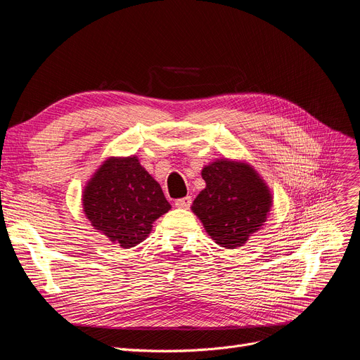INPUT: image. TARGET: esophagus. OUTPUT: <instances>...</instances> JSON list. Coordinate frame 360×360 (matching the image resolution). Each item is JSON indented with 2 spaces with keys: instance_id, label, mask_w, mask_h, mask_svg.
<instances>
[{
  "instance_id": "obj_1",
  "label": "esophagus",
  "mask_w": 360,
  "mask_h": 360,
  "mask_svg": "<svg viewBox=\"0 0 360 360\" xmlns=\"http://www.w3.org/2000/svg\"><path fill=\"white\" fill-rule=\"evenodd\" d=\"M193 200L191 197H184V198H179L175 201V205L178 207V209H190Z\"/></svg>"
}]
</instances>
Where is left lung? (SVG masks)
Wrapping results in <instances>:
<instances>
[{"label": "left lung", "mask_w": 360, "mask_h": 360, "mask_svg": "<svg viewBox=\"0 0 360 360\" xmlns=\"http://www.w3.org/2000/svg\"><path fill=\"white\" fill-rule=\"evenodd\" d=\"M201 176L205 188L194 200L193 213L220 247H242L270 216L273 194L267 182L248 162L226 158L205 165Z\"/></svg>", "instance_id": "obj_1"}]
</instances>
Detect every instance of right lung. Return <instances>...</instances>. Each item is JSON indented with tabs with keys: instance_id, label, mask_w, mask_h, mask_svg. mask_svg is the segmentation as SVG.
Wrapping results in <instances>:
<instances>
[{
	"instance_id": "add662e5",
	"label": "right lung",
	"mask_w": 360,
	"mask_h": 360,
	"mask_svg": "<svg viewBox=\"0 0 360 360\" xmlns=\"http://www.w3.org/2000/svg\"><path fill=\"white\" fill-rule=\"evenodd\" d=\"M82 202L93 229L121 248L143 242L153 223L170 210L159 182L136 155L103 160L86 182Z\"/></svg>"
}]
</instances>
